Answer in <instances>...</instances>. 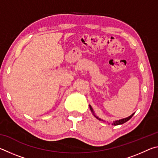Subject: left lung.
Wrapping results in <instances>:
<instances>
[{
	"instance_id": "left-lung-1",
	"label": "left lung",
	"mask_w": 158,
	"mask_h": 158,
	"mask_svg": "<svg viewBox=\"0 0 158 158\" xmlns=\"http://www.w3.org/2000/svg\"><path fill=\"white\" fill-rule=\"evenodd\" d=\"M89 106H90V110H91L93 114L94 115V116L97 118H98V120H100V121H103V120H101V119L100 118H98L97 116H96V115H95V114H94V112H93V109H92V107H91V106L89 105ZM134 114H135V113L132 114L131 115V116H128V117H127V118H123V119H121V120H118V121H114V123H112V125H121V124H123V123H125V122H127V121H129V120L131 118H132V117L133 116V115H134Z\"/></svg>"
}]
</instances>
